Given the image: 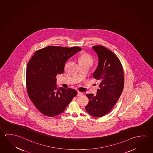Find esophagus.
<instances>
[{
    "instance_id": "esophagus-1",
    "label": "esophagus",
    "mask_w": 153,
    "mask_h": 153,
    "mask_svg": "<svg viewBox=\"0 0 153 153\" xmlns=\"http://www.w3.org/2000/svg\"><path fill=\"white\" fill-rule=\"evenodd\" d=\"M83 94V93L82 92H80L79 91H78L77 92V96H80V95H82Z\"/></svg>"
}]
</instances>
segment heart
Listing matches in <instances>:
<instances>
[{
  "label": "heart",
  "instance_id": "obj_1",
  "mask_svg": "<svg viewBox=\"0 0 153 153\" xmlns=\"http://www.w3.org/2000/svg\"><path fill=\"white\" fill-rule=\"evenodd\" d=\"M79 61L80 63H88L92 65L94 62V58L90 54L84 53L80 56Z\"/></svg>",
  "mask_w": 153,
  "mask_h": 153
}]
</instances>
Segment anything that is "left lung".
Listing matches in <instances>:
<instances>
[{"label": "left lung", "mask_w": 153, "mask_h": 153, "mask_svg": "<svg viewBox=\"0 0 153 153\" xmlns=\"http://www.w3.org/2000/svg\"><path fill=\"white\" fill-rule=\"evenodd\" d=\"M98 54L99 65L93 77L99 80L97 95L86 94L89 102L85 109L91 115L101 117L113 109L123 92L124 76L123 66L117 56L101 45L93 46Z\"/></svg>", "instance_id": "left-lung-1"}]
</instances>
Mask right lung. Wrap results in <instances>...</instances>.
<instances>
[{"label":"right lung","mask_w":153,"mask_h":153,"mask_svg":"<svg viewBox=\"0 0 153 153\" xmlns=\"http://www.w3.org/2000/svg\"><path fill=\"white\" fill-rule=\"evenodd\" d=\"M82 48L49 46L36 51L26 70L29 98L44 115L54 117L62 113L77 94L74 89L57 88L56 76L62 74L65 62Z\"/></svg>","instance_id":"add662e5"}]
</instances>
